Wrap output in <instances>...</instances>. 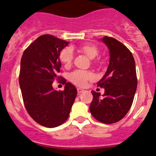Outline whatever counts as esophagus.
<instances>
[{
  "label": "esophagus",
  "mask_w": 156,
  "mask_h": 156,
  "mask_svg": "<svg viewBox=\"0 0 156 156\" xmlns=\"http://www.w3.org/2000/svg\"><path fill=\"white\" fill-rule=\"evenodd\" d=\"M77 91H78V94H80V93H81V92H84L83 89H80V88H78V89H77Z\"/></svg>",
  "instance_id": "obj_1"
}]
</instances>
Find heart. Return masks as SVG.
<instances>
[{
	"label": "heart",
	"instance_id": "heart-1",
	"mask_svg": "<svg viewBox=\"0 0 156 156\" xmlns=\"http://www.w3.org/2000/svg\"><path fill=\"white\" fill-rule=\"evenodd\" d=\"M80 50L83 52L91 59H93L98 55V49L94 44H86L80 47ZM73 57V52L71 48H64L59 53V60L64 66L70 65ZM93 78V74L88 71L75 70L69 74V79L73 83L79 87H83L89 80Z\"/></svg>",
	"mask_w": 156,
	"mask_h": 156
}]
</instances>
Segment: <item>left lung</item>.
<instances>
[{"label": "left lung", "instance_id": "8db88e82", "mask_svg": "<svg viewBox=\"0 0 156 156\" xmlns=\"http://www.w3.org/2000/svg\"><path fill=\"white\" fill-rule=\"evenodd\" d=\"M101 41L109 51L108 69L98 82L105 93L92 91L89 110L97 120L112 124L121 120L130 110L137 87L136 64L131 52L122 43L105 36Z\"/></svg>", "mask_w": 156, "mask_h": 156}]
</instances>
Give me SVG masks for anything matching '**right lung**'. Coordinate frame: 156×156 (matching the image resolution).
<instances>
[{"instance_id":"right-lung-1","label":"right lung","mask_w":156,"mask_h":156,"mask_svg":"<svg viewBox=\"0 0 156 156\" xmlns=\"http://www.w3.org/2000/svg\"><path fill=\"white\" fill-rule=\"evenodd\" d=\"M68 44L53 35H42L25 50L21 58L19 83L25 107L34 120L47 128L67 120L77 95L76 87L58 76L59 53ZM55 79L66 84L64 91L53 89Z\"/></svg>"}]
</instances>
